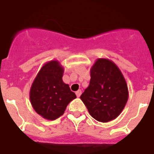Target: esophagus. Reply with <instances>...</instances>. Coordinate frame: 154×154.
I'll use <instances>...</instances> for the list:
<instances>
[{
    "label": "esophagus",
    "instance_id": "obj_1",
    "mask_svg": "<svg viewBox=\"0 0 154 154\" xmlns=\"http://www.w3.org/2000/svg\"><path fill=\"white\" fill-rule=\"evenodd\" d=\"M81 93H82V91H81V90H78L77 91H76V95H77V97H80L81 95Z\"/></svg>",
    "mask_w": 154,
    "mask_h": 154
}]
</instances>
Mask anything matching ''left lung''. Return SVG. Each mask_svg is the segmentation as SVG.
<instances>
[{"instance_id": "obj_1", "label": "left lung", "mask_w": 154, "mask_h": 154, "mask_svg": "<svg viewBox=\"0 0 154 154\" xmlns=\"http://www.w3.org/2000/svg\"><path fill=\"white\" fill-rule=\"evenodd\" d=\"M89 86L81 95L91 117L99 122H109L123 111L128 99L124 75L113 61L98 59L90 69Z\"/></svg>"}]
</instances>
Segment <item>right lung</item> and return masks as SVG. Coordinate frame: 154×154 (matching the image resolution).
Here are the masks:
<instances>
[{"label": "right lung", "instance_id": "add662e5", "mask_svg": "<svg viewBox=\"0 0 154 154\" xmlns=\"http://www.w3.org/2000/svg\"><path fill=\"white\" fill-rule=\"evenodd\" d=\"M64 69L58 60L45 63L33 80L29 100L33 109L43 118L54 121L64 113L67 105L77 98L63 81Z\"/></svg>", "mask_w": 154, "mask_h": 154}]
</instances>
